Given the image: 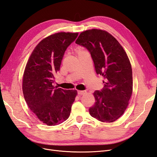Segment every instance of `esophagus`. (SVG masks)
<instances>
[{"label": "esophagus", "mask_w": 157, "mask_h": 157, "mask_svg": "<svg viewBox=\"0 0 157 157\" xmlns=\"http://www.w3.org/2000/svg\"><path fill=\"white\" fill-rule=\"evenodd\" d=\"M86 93V91H80V90H78V94L80 95V96H81V95H84Z\"/></svg>", "instance_id": "34e87169"}]
</instances>
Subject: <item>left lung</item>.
<instances>
[{
  "mask_svg": "<svg viewBox=\"0 0 157 157\" xmlns=\"http://www.w3.org/2000/svg\"><path fill=\"white\" fill-rule=\"evenodd\" d=\"M75 43L88 49L96 73L105 78L103 88L93 94L96 102L89 109L90 115L103 122L115 121L126 111L133 90L132 66L125 50L101 29L82 32Z\"/></svg>",
  "mask_w": 157,
  "mask_h": 157,
  "instance_id": "1",
  "label": "left lung"
}]
</instances>
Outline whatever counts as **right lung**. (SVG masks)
Returning <instances> with one entry per match:
<instances>
[{
    "mask_svg": "<svg viewBox=\"0 0 157 157\" xmlns=\"http://www.w3.org/2000/svg\"><path fill=\"white\" fill-rule=\"evenodd\" d=\"M78 35L60 32L46 37L36 46L25 66L23 96L33 114L48 126L59 124L67 119L77 95L76 90L56 88L52 83L66 49Z\"/></svg>",
    "mask_w": 157,
    "mask_h": 157,
    "instance_id": "add662e5",
    "label": "right lung"
}]
</instances>
